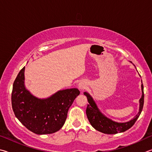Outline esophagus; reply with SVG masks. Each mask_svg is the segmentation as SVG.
Instances as JSON below:
<instances>
[{
    "label": "esophagus",
    "mask_w": 152,
    "mask_h": 152,
    "mask_svg": "<svg viewBox=\"0 0 152 152\" xmlns=\"http://www.w3.org/2000/svg\"><path fill=\"white\" fill-rule=\"evenodd\" d=\"M78 87L79 89L83 90L86 87V83H84V82L81 81L80 83H79V84H78Z\"/></svg>",
    "instance_id": "esophagus-1"
}]
</instances>
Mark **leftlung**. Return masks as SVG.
I'll return each instance as SVG.
<instances>
[{"mask_svg": "<svg viewBox=\"0 0 152 152\" xmlns=\"http://www.w3.org/2000/svg\"><path fill=\"white\" fill-rule=\"evenodd\" d=\"M142 97L140 99L139 112L132 119L129 121L125 122V123H118V122L114 121L103 115L99 110L93 97L88 93L84 92V95L87 97L89 103L86 110V114L90 124L95 129L103 133V134H115L118 133L126 132V130L129 129L130 127L134 126L142 113L143 107V102H144L143 84H142Z\"/></svg>", "mask_w": 152, "mask_h": 152, "instance_id": "8db88e82", "label": "left lung"}]
</instances>
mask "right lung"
I'll list each match as a JSON object with an SVG mask.
<instances>
[{"label":"right lung","mask_w":152,"mask_h":152,"mask_svg":"<svg viewBox=\"0 0 152 152\" xmlns=\"http://www.w3.org/2000/svg\"><path fill=\"white\" fill-rule=\"evenodd\" d=\"M25 69L20 71L13 83L11 102L15 115L34 134H53L63 127L69 109L80 91L77 88L60 90L46 99H39L26 89Z\"/></svg>","instance_id":"add662e5"}]
</instances>
